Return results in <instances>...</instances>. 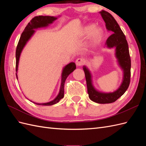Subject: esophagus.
<instances>
[{
	"label": "esophagus",
	"instance_id": "34e87169",
	"mask_svg": "<svg viewBox=\"0 0 146 146\" xmlns=\"http://www.w3.org/2000/svg\"><path fill=\"white\" fill-rule=\"evenodd\" d=\"M76 65L78 66H82L84 63H85V60L82 58H78L76 60Z\"/></svg>",
	"mask_w": 146,
	"mask_h": 146
}]
</instances>
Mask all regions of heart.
Instances as JSON below:
<instances>
[{
    "instance_id": "heart-1",
    "label": "heart",
    "mask_w": 146,
    "mask_h": 146,
    "mask_svg": "<svg viewBox=\"0 0 146 146\" xmlns=\"http://www.w3.org/2000/svg\"><path fill=\"white\" fill-rule=\"evenodd\" d=\"M94 29L93 26H89L86 30V34H90L92 30ZM103 35V30L101 28H97L94 30L93 33H92V40L93 41H98L102 36Z\"/></svg>"
}]
</instances>
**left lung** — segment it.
Listing matches in <instances>:
<instances>
[{
	"label": "left lung",
	"instance_id": "1",
	"mask_svg": "<svg viewBox=\"0 0 146 146\" xmlns=\"http://www.w3.org/2000/svg\"><path fill=\"white\" fill-rule=\"evenodd\" d=\"M105 21L106 28L111 31L112 35L107 39L105 45L108 48H115V56L118 64L123 70V80L118 89L113 92L98 91L92 85L91 74L85 66L83 67L85 74L88 93L90 99L98 104L113 103L121 97L128 89L130 82L131 60L129 46L126 38L119 24L113 16L107 11L102 10L99 12Z\"/></svg>",
	"mask_w": 146,
	"mask_h": 146
}]
</instances>
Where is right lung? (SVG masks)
Here are the masks:
<instances>
[{
  "mask_svg": "<svg viewBox=\"0 0 146 146\" xmlns=\"http://www.w3.org/2000/svg\"><path fill=\"white\" fill-rule=\"evenodd\" d=\"M58 17L54 16H39L33 17V18L30 21V23L26 26L24 32L21 34L19 41L17 44L16 50V78L17 79V69H18V64L20 55L22 51H23L24 46L29 41V39L31 38L33 34L35 32V29H37L38 28L46 27L47 26L54 23V21L57 19ZM76 69V65L74 62H71L66 65L63 68L62 74H61V82L60 90L58 94L57 95L56 98L49 102L43 103V104H38L32 102L34 104L39 105H44V106H49L54 105L56 103L59 102V101L63 98L64 97V85L66 78L68 77L69 75L72 73L74 70Z\"/></svg>",
  "mask_w": 146,
  "mask_h": 146,
  "instance_id": "1",
  "label": "right lung"
}]
</instances>
